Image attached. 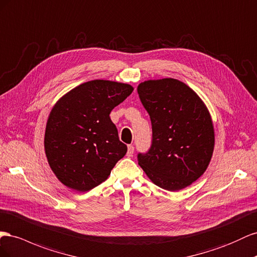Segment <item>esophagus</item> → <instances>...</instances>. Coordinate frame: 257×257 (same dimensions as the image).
<instances>
[{
	"instance_id": "esophagus-1",
	"label": "esophagus",
	"mask_w": 257,
	"mask_h": 257,
	"mask_svg": "<svg viewBox=\"0 0 257 257\" xmlns=\"http://www.w3.org/2000/svg\"><path fill=\"white\" fill-rule=\"evenodd\" d=\"M134 153H135V148H134V145H128L127 156H128V157H131V156L134 155Z\"/></svg>"
}]
</instances>
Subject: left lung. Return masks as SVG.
<instances>
[{"label":"left lung","mask_w":257,"mask_h":257,"mask_svg":"<svg viewBox=\"0 0 257 257\" xmlns=\"http://www.w3.org/2000/svg\"><path fill=\"white\" fill-rule=\"evenodd\" d=\"M152 121L153 143L139 165L154 184L169 192L192 185L207 170L215 135L207 105L179 79H149L137 88Z\"/></svg>","instance_id":"1"}]
</instances>
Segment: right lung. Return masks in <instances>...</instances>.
I'll return each mask as SVG.
<instances>
[{"mask_svg": "<svg viewBox=\"0 0 257 257\" xmlns=\"http://www.w3.org/2000/svg\"><path fill=\"white\" fill-rule=\"evenodd\" d=\"M134 91L129 84L93 79L73 88L48 115L44 149L63 185L84 193L104 182L127 153L109 117Z\"/></svg>", "mask_w": 257, "mask_h": 257, "instance_id": "1", "label": "right lung"}]
</instances>
